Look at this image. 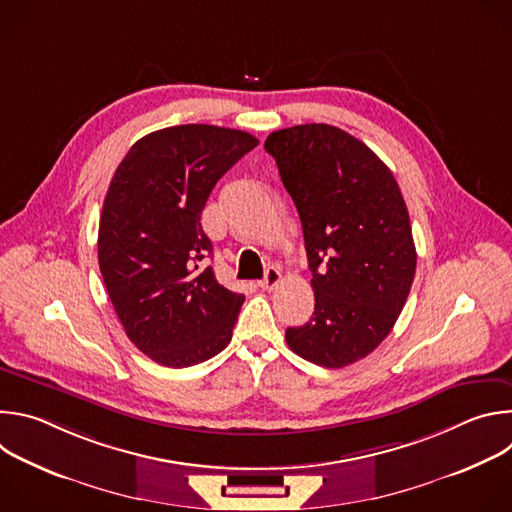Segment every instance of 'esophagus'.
<instances>
[{
    "mask_svg": "<svg viewBox=\"0 0 512 512\" xmlns=\"http://www.w3.org/2000/svg\"><path fill=\"white\" fill-rule=\"evenodd\" d=\"M279 281H281L279 269H277V267H267L265 277L259 281V287H261V289H273Z\"/></svg>",
    "mask_w": 512,
    "mask_h": 512,
    "instance_id": "1",
    "label": "esophagus"
}]
</instances>
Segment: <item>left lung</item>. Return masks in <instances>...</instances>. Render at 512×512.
I'll return each instance as SVG.
<instances>
[{"label": "left lung", "mask_w": 512, "mask_h": 512, "mask_svg": "<svg viewBox=\"0 0 512 512\" xmlns=\"http://www.w3.org/2000/svg\"><path fill=\"white\" fill-rule=\"evenodd\" d=\"M265 150L298 208L316 306L289 348L326 369L371 354L393 330L415 277L409 212L393 172L350 133L306 123Z\"/></svg>", "instance_id": "obj_1"}]
</instances>
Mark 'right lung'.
<instances>
[{
    "mask_svg": "<svg viewBox=\"0 0 512 512\" xmlns=\"http://www.w3.org/2000/svg\"><path fill=\"white\" fill-rule=\"evenodd\" d=\"M259 143L247 131L176 125L131 145L99 221V267L127 338L184 369L227 348L243 294L221 285L200 214L214 188Z\"/></svg>",
    "mask_w": 512,
    "mask_h": 512,
    "instance_id": "1",
    "label": "right lung"
}]
</instances>
